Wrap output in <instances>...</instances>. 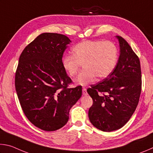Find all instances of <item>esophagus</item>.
<instances>
[{"instance_id":"obj_1","label":"esophagus","mask_w":153,"mask_h":153,"mask_svg":"<svg viewBox=\"0 0 153 153\" xmlns=\"http://www.w3.org/2000/svg\"><path fill=\"white\" fill-rule=\"evenodd\" d=\"M82 93L84 95H86L87 94V92H86V88H83L82 89Z\"/></svg>"}]
</instances>
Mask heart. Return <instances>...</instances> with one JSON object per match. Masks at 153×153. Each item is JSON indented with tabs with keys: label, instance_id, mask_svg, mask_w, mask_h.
<instances>
[{
	"label": "heart",
	"instance_id": "heart-1",
	"mask_svg": "<svg viewBox=\"0 0 153 153\" xmlns=\"http://www.w3.org/2000/svg\"><path fill=\"white\" fill-rule=\"evenodd\" d=\"M72 52L73 55L64 56L62 63L70 77H74L83 65L84 70L74 79L79 86L91 84L96 77L100 79L108 77L117 63V48L110 41H84L75 46Z\"/></svg>",
	"mask_w": 153,
	"mask_h": 153
}]
</instances>
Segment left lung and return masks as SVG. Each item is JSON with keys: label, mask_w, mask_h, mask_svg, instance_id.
I'll return each instance as SVG.
<instances>
[{"label": "left lung", "mask_w": 153, "mask_h": 153, "mask_svg": "<svg viewBox=\"0 0 153 153\" xmlns=\"http://www.w3.org/2000/svg\"><path fill=\"white\" fill-rule=\"evenodd\" d=\"M120 55L109 76L91 85L87 92L93 100L90 122L103 131L117 130L128 122L138 104L142 87L140 63L129 44L116 36Z\"/></svg>", "instance_id": "8db88e82"}]
</instances>
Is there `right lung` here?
<instances>
[{
  "label": "right lung",
  "mask_w": 153,
  "mask_h": 153,
  "mask_svg": "<svg viewBox=\"0 0 153 153\" xmlns=\"http://www.w3.org/2000/svg\"><path fill=\"white\" fill-rule=\"evenodd\" d=\"M68 37L42 33L21 54L15 74V89L24 113L42 130L61 128L69 120V111L82 94L81 86L68 88L71 79L62 63Z\"/></svg>",
  "instance_id": "1"
}]
</instances>
